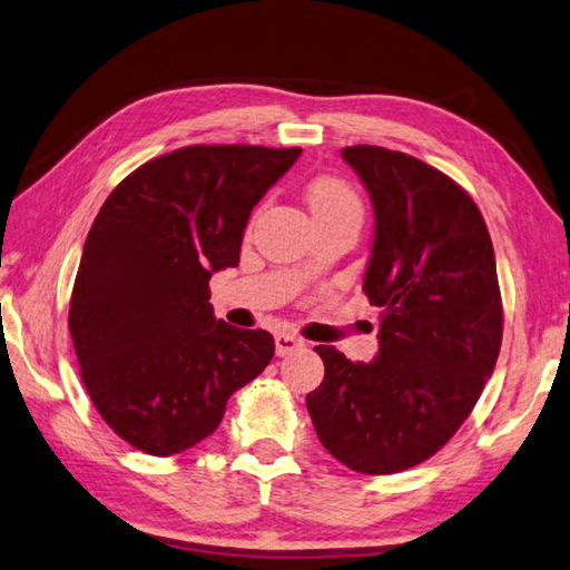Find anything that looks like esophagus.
I'll list each match as a JSON object with an SVG mask.
<instances>
[{
    "instance_id": "1",
    "label": "esophagus",
    "mask_w": 570,
    "mask_h": 570,
    "mask_svg": "<svg viewBox=\"0 0 570 570\" xmlns=\"http://www.w3.org/2000/svg\"><path fill=\"white\" fill-rule=\"evenodd\" d=\"M305 346V341L295 334H287V332H277L275 334V353L277 356H287V353H293L297 348Z\"/></svg>"
}]
</instances>
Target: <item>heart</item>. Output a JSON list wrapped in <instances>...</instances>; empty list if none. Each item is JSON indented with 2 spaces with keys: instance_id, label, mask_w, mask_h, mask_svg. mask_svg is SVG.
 Here are the masks:
<instances>
[{
  "instance_id": "heart-1",
  "label": "heart",
  "mask_w": 570,
  "mask_h": 570,
  "mask_svg": "<svg viewBox=\"0 0 570 570\" xmlns=\"http://www.w3.org/2000/svg\"><path fill=\"white\" fill-rule=\"evenodd\" d=\"M307 202L317 222L332 217H361L363 214L356 189L341 178H332V175H324V178L309 183Z\"/></svg>"
}]
</instances>
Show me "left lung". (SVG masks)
Masks as SVG:
<instances>
[{
	"mask_svg": "<svg viewBox=\"0 0 570 570\" xmlns=\"http://www.w3.org/2000/svg\"><path fill=\"white\" fill-rule=\"evenodd\" d=\"M368 189L375 236L363 293L381 307L377 356L314 346L307 395L322 446L351 471L390 475L432 459L473 412L502 344L495 250L473 197L424 160L341 150Z\"/></svg>",
	"mask_w": 570,
	"mask_h": 570,
	"instance_id": "obj_1",
	"label": "left lung"
}]
</instances>
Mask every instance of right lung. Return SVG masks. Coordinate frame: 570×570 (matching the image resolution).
Returning a JSON list of instances; mask_svg holds the SVG:
<instances>
[{
    "label": "right lung",
    "mask_w": 570,
    "mask_h": 570,
    "mask_svg": "<svg viewBox=\"0 0 570 570\" xmlns=\"http://www.w3.org/2000/svg\"><path fill=\"white\" fill-rule=\"evenodd\" d=\"M302 148L185 146L105 199L82 248L70 336L97 412L126 444L173 456L214 434L275 341L214 317L209 277L236 268L250 209Z\"/></svg>",
    "instance_id": "obj_1"
}]
</instances>
